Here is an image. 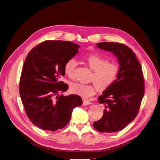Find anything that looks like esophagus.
Segmentation results:
<instances>
[{
    "instance_id": "34e87169",
    "label": "esophagus",
    "mask_w": 160,
    "mask_h": 160,
    "mask_svg": "<svg viewBox=\"0 0 160 160\" xmlns=\"http://www.w3.org/2000/svg\"><path fill=\"white\" fill-rule=\"evenodd\" d=\"M89 104H91V102L90 101H88L87 99H84L83 100V105H89Z\"/></svg>"
}]
</instances>
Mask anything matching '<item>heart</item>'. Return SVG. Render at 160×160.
<instances>
[{"label": "heart", "instance_id": "heart-1", "mask_svg": "<svg viewBox=\"0 0 160 160\" xmlns=\"http://www.w3.org/2000/svg\"><path fill=\"white\" fill-rule=\"evenodd\" d=\"M84 60L90 69L93 71L91 78L93 84L73 83L70 87L71 91L82 97L88 98L95 95L96 88L100 92H103L111 88L119 74V65L109 62L105 57L97 54L89 55L85 57ZM77 65L75 59H69L64 65L65 75L72 79L73 78Z\"/></svg>", "mask_w": 160, "mask_h": 160}]
</instances>
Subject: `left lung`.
<instances>
[{"mask_svg": "<svg viewBox=\"0 0 160 160\" xmlns=\"http://www.w3.org/2000/svg\"><path fill=\"white\" fill-rule=\"evenodd\" d=\"M97 46L118 57L120 72L112 87L98 97L105 109L93 126L101 132H118L134 120L140 109L145 93L142 67L133 51L124 44L103 42Z\"/></svg>", "mask_w": 160, "mask_h": 160, "instance_id": "obj_1", "label": "left lung"}]
</instances>
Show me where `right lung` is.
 Listing matches in <instances>:
<instances>
[{
  "label": "right lung",
  "instance_id": "obj_1",
  "mask_svg": "<svg viewBox=\"0 0 160 160\" xmlns=\"http://www.w3.org/2000/svg\"><path fill=\"white\" fill-rule=\"evenodd\" d=\"M69 41L45 40L28 53L19 80V94L28 118L38 128L55 131L70 120L73 109L82 104L77 95L63 96L68 85L60 81L64 65L78 51Z\"/></svg>",
  "mask_w": 160,
  "mask_h": 160
}]
</instances>
